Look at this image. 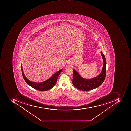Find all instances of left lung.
Segmentation results:
<instances>
[{
  "mask_svg": "<svg viewBox=\"0 0 131 131\" xmlns=\"http://www.w3.org/2000/svg\"><path fill=\"white\" fill-rule=\"evenodd\" d=\"M101 54L104 62L102 69L98 76L92 79H84L81 77L75 70H73L72 83L74 86L78 89L83 91H88L96 88L102 85L105 79L106 74V60L102 52Z\"/></svg>",
  "mask_w": 131,
  "mask_h": 131,
  "instance_id": "obj_1",
  "label": "left lung"
}]
</instances>
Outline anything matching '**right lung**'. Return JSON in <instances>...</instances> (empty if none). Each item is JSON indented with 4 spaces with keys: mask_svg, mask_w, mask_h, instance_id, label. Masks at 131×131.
<instances>
[{
    "mask_svg": "<svg viewBox=\"0 0 131 131\" xmlns=\"http://www.w3.org/2000/svg\"><path fill=\"white\" fill-rule=\"evenodd\" d=\"M62 70V69H61L57 72L49 79L44 82H41V83H35V82L30 81L25 76L24 74L22 67H21L22 76L26 83L34 89L38 91H42L49 90L52 88V87L55 85L57 81V78Z\"/></svg>",
    "mask_w": 131,
    "mask_h": 131,
    "instance_id": "1",
    "label": "right lung"
}]
</instances>
